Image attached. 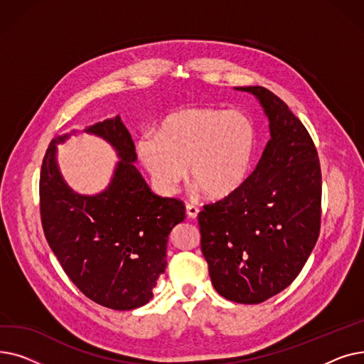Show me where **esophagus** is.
Wrapping results in <instances>:
<instances>
[{"label": "esophagus", "instance_id": "esophagus-1", "mask_svg": "<svg viewBox=\"0 0 364 364\" xmlns=\"http://www.w3.org/2000/svg\"><path fill=\"white\" fill-rule=\"evenodd\" d=\"M186 213H187V215L190 218L195 220L199 215V208L196 205H193V203H187L186 205Z\"/></svg>", "mask_w": 364, "mask_h": 364}]
</instances>
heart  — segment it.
Listing matches in <instances>:
<instances>
[{
	"label": "heart",
	"instance_id": "1",
	"mask_svg": "<svg viewBox=\"0 0 364 364\" xmlns=\"http://www.w3.org/2000/svg\"><path fill=\"white\" fill-rule=\"evenodd\" d=\"M137 151L158 190L172 195L188 174L214 200L235 196L250 178L258 151L254 122L240 112L181 107L141 139Z\"/></svg>",
	"mask_w": 364,
	"mask_h": 364
}]
</instances>
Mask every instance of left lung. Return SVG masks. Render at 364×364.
Returning <instances> with one entry per match:
<instances>
[{
	"label": "left lung",
	"mask_w": 364,
	"mask_h": 364,
	"mask_svg": "<svg viewBox=\"0 0 364 364\" xmlns=\"http://www.w3.org/2000/svg\"><path fill=\"white\" fill-rule=\"evenodd\" d=\"M254 94L270 121L255 171L235 196L199 213L200 247L215 291L239 304H259L296 279L320 233L321 171L302 122L264 87Z\"/></svg>",
	"instance_id": "obj_1"
}]
</instances>
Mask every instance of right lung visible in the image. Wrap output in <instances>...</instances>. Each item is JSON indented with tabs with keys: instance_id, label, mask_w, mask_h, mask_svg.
<instances>
[{
	"instance_id": "obj_1",
	"label": "right lung",
	"mask_w": 364,
	"mask_h": 364,
	"mask_svg": "<svg viewBox=\"0 0 364 364\" xmlns=\"http://www.w3.org/2000/svg\"><path fill=\"white\" fill-rule=\"evenodd\" d=\"M85 132L109 141L119 162L102 193H75L55 161L51 140L41 166L40 211L46 239L62 269L87 298L112 310H134L153 296L166 269V243L184 221L186 206L155 195L132 162L136 146L121 118L97 122Z\"/></svg>"
}]
</instances>
